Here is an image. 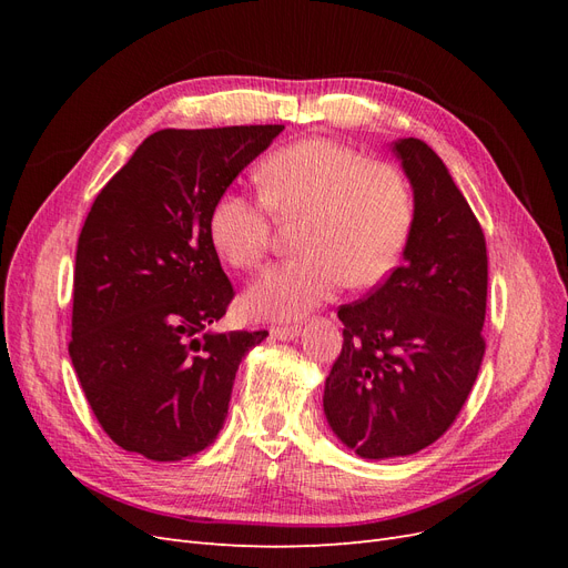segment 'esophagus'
<instances>
[{
    "label": "esophagus",
    "instance_id": "34e87169",
    "mask_svg": "<svg viewBox=\"0 0 568 568\" xmlns=\"http://www.w3.org/2000/svg\"><path fill=\"white\" fill-rule=\"evenodd\" d=\"M301 332L298 324H291V326H272L270 334L272 338H280V341H294Z\"/></svg>",
    "mask_w": 568,
    "mask_h": 568
}]
</instances>
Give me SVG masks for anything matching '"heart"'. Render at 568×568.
Here are the masks:
<instances>
[{"label": "heart", "mask_w": 568, "mask_h": 568, "mask_svg": "<svg viewBox=\"0 0 568 568\" xmlns=\"http://www.w3.org/2000/svg\"><path fill=\"white\" fill-rule=\"evenodd\" d=\"M261 194L227 189L209 215L215 253L236 270H253L272 246L274 222L303 220V253L270 267L244 296L265 320H298L351 282L382 284L398 267L415 230V194L400 168L326 136L286 144L257 168Z\"/></svg>", "instance_id": "b5f03b06"}]
</instances>
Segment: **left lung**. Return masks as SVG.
<instances>
[{"mask_svg": "<svg viewBox=\"0 0 568 568\" xmlns=\"http://www.w3.org/2000/svg\"><path fill=\"white\" fill-rule=\"evenodd\" d=\"M415 192V230L384 284L338 307L341 355L324 384V415L365 459L405 457L457 419L486 353V236L436 151L393 142Z\"/></svg>", "mask_w": 568, "mask_h": 568, "instance_id": "obj_1", "label": "left lung"}]
</instances>
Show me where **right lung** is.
<instances>
[{
	"instance_id": "1",
	"label": "right lung",
	"mask_w": 568,
	"mask_h": 568,
	"mask_svg": "<svg viewBox=\"0 0 568 568\" xmlns=\"http://www.w3.org/2000/svg\"><path fill=\"white\" fill-rule=\"evenodd\" d=\"M284 125L161 130L101 189L75 253V374L128 453L192 457L227 419L234 376L267 332H213L234 288L209 236L215 199Z\"/></svg>"
}]
</instances>
